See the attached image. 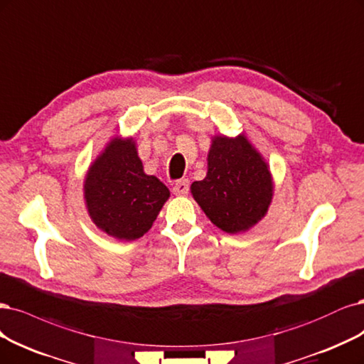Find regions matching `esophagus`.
Listing matches in <instances>:
<instances>
[{
    "label": "esophagus",
    "mask_w": 364,
    "mask_h": 364,
    "mask_svg": "<svg viewBox=\"0 0 364 364\" xmlns=\"http://www.w3.org/2000/svg\"><path fill=\"white\" fill-rule=\"evenodd\" d=\"M188 191H190V182L186 179H181L173 185V193L176 196H186Z\"/></svg>",
    "instance_id": "34e87169"
}]
</instances>
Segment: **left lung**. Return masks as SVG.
Wrapping results in <instances>:
<instances>
[{
	"label": "left lung",
	"instance_id": "left-lung-1",
	"mask_svg": "<svg viewBox=\"0 0 364 364\" xmlns=\"http://www.w3.org/2000/svg\"><path fill=\"white\" fill-rule=\"evenodd\" d=\"M191 194L212 224L225 233H245L268 214L274 196L269 164L242 132L214 135L203 181Z\"/></svg>",
	"mask_w": 364,
	"mask_h": 364
}]
</instances>
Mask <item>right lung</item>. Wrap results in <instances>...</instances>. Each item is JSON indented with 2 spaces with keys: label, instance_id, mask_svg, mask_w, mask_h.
Returning <instances> with one entry per match:
<instances>
[{
  "label": "right lung",
  "instance_id": "obj_1",
  "mask_svg": "<svg viewBox=\"0 0 364 364\" xmlns=\"http://www.w3.org/2000/svg\"><path fill=\"white\" fill-rule=\"evenodd\" d=\"M82 186L93 224L119 241L147 233L170 197L164 183L144 173L134 136H112L93 159Z\"/></svg>",
  "mask_w": 364,
  "mask_h": 364
}]
</instances>
